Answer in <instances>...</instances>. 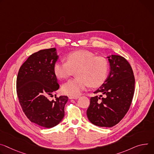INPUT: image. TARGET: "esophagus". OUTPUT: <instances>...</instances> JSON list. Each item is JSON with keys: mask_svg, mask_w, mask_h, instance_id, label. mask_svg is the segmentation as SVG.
I'll use <instances>...</instances> for the list:
<instances>
[{"mask_svg": "<svg viewBox=\"0 0 154 154\" xmlns=\"http://www.w3.org/2000/svg\"><path fill=\"white\" fill-rule=\"evenodd\" d=\"M79 97V96H69V99H74V100H77Z\"/></svg>", "mask_w": 154, "mask_h": 154, "instance_id": "1", "label": "esophagus"}]
</instances>
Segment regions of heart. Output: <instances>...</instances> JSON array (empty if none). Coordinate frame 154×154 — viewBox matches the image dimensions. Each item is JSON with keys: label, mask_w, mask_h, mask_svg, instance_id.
Segmentation results:
<instances>
[{"label": "heart", "mask_w": 154, "mask_h": 154, "mask_svg": "<svg viewBox=\"0 0 154 154\" xmlns=\"http://www.w3.org/2000/svg\"><path fill=\"white\" fill-rule=\"evenodd\" d=\"M66 62H57L53 67L54 73L60 79L72 75L76 71L77 77L69 80L62 87L64 94L77 96L89 85L98 87L105 81L108 73L107 61L97 57L87 50H77L66 57Z\"/></svg>", "instance_id": "b5f03b06"}]
</instances>
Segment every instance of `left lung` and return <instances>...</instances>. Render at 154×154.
Masks as SVG:
<instances>
[{"mask_svg": "<svg viewBox=\"0 0 154 154\" xmlns=\"http://www.w3.org/2000/svg\"><path fill=\"white\" fill-rule=\"evenodd\" d=\"M107 58L110 74L94 92L106 97L102 94L91 97L87 110L88 120L100 127H112L120 122L128 111L134 93L135 79L130 63L119 55Z\"/></svg>", "mask_w": 154, "mask_h": 154, "instance_id": "obj_1", "label": "left lung"}]
</instances>
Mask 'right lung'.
I'll use <instances>...</instances> for the list:
<instances>
[{"mask_svg": "<svg viewBox=\"0 0 154 154\" xmlns=\"http://www.w3.org/2000/svg\"><path fill=\"white\" fill-rule=\"evenodd\" d=\"M58 58L55 48L41 50L27 59L18 73L17 93L23 111L31 122L42 127L52 128L64 116L68 97L48 99L60 87L53 71Z\"/></svg>", "mask_w": 154, "mask_h": 154, "instance_id": "right-lung-1", "label": "right lung"}]
</instances>
